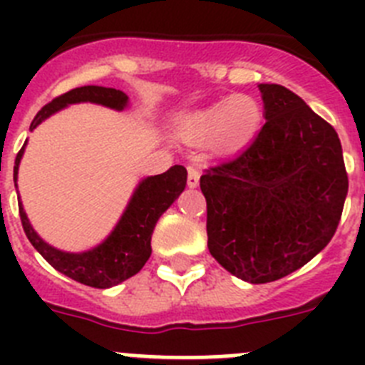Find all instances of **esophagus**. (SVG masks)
I'll return each instance as SVG.
<instances>
[{
	"mask_svg": "<svg viewBox=\"0 0 365 365\" xmlns=\"http://www.w3.org/2000/svg\"><path fill=\"white\" fill-rule=\"evenodd\" d=\"M188 186L190 188H197L199 186V170L193 166H188Z\"/></svg>",
	"mask_w": 365,
	"mask_h": 365,
	"instance_id": "esophagus-1",
	"label": "esophagus"
}]
</instances>
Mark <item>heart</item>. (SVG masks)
Listing matches in <instances>:
<instances>
[{
  "label": "heart",
  "instance_id": "heart-1",
  "mask_svg": "<svg viewBox=\"0 0 365 365\" xmlns=\"http://www.w3.org/2000/svg\"><path fill=\"white\" fill-rule=\"evenodd\" d=\"M263 122V109L256 98L235 95L212 108L179 118V133L188 143L210 144L217 151H234L252 140Z\"/></svg>",
  "mask_w": 365,
  "mask_h": 365
}]
</instances>
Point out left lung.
Wrapping results in <instances>:
<instances>
[{"mask_svg":"<svg viewBox=\"0 0 365 365\" xmlns=\"http://www.w3.org/2000/svg\"><path fill=\"white\" fill-rule=\"evenodd\" d=\"M259 133L201 175L208 250L248 283L276 282L322 252L349 188L333 125L287 87L259 83Z\"/></svg>","mask_w":365,"mask_h":365,"instance_id":"obj_1","label":"left lung"}]
</instances>
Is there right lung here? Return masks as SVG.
I'll use <instances>...</instances> for the list:
<instances>
[{
    "label": "right lung",
    "instance_id": "right-lung-1",
    "mask_svg": "<svg viewBox=\"0 0 365 365\" xmlns=\"http://www.w3.org/2000/svg\"><path fill=\"white\" fill-rule=\"evenodd\" d=\"M80 102H93V104L122 111L128 106V95L113 87H76L43 106L31 122V131L36 130V125H40L45 118H49L60 109L71 104H80ZM25 146H27V140L16 155L14 182L18 180V168L24 157ZM186 175H188L186 168L175 164L160 175H151L140 180L125 206L124 214L118 219L117 227L113 228L111 234L102 243L86 252H63L45 243L32 228L18 197L19 217L32 247L36 248L43 259L53 265L58 272L66 274L71 279L87 287L109 289L135 276L146 265V261L151 256V234H153L155 225L182 193L186 186Z\"/></svg>",
    "mask_w": 365,
    "mask_h": 365
}]
</instances>
